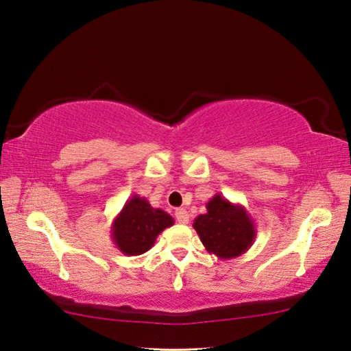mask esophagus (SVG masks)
Wrapping results in <instances>:
<instances>
[{
    "instance_id": "esophagus-1",
    "label": "esophagus",
    "mask_w": 351,
    "mask_h": 351,
    "mask_svg": "<svg viewBox=\"0 0 351 351\" xmlns=\"http://www.w3.org/2000/svg\"><path fill=\"white\" fill-rule=\"evenodd\" d=\"M175 217H176V221L180 222V223H189V221H190V217H189V213L185 211V210H182V208H178L176 211H175Z\"/></svg>"
}]
</instances>
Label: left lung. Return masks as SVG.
Instances as JSON below:
<instances>
[{
	"label": "left lung",
	"instance_id": "1",
	"mask_svg": "<svg viewBox=\"0 0 351 351\" xmlns=\"http://www.w3.org/2000/svg\"><path fill=\"white\" fill-rule=\"evenodd\" d=\"M207 213L199 215L193 228L210 254L230 260L248 251L257 236L256 223L243 205L232 204L221 193L207 202Z\"/></svg>",
	"mask_w": 351,
	"mask_h": 351
}]
</instances>
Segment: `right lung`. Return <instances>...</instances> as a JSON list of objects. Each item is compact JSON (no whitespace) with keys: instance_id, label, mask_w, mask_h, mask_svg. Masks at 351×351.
Segmentation results:
<instances>
[{"instance_id":"1","label":"right lung","mask_w":351,"mask_h":351,"mask_svg":"<svg viewBox=\"0 0 351 351\" xmlns=\"http://www.w3.org/2000/svg\"><path fill=\"white\" fill-rule=\"evenodd\" d=\"M173 223L169 213L154 208L146 197L134 195L112 221L111 239L125 256H141L155 245L158 234Z\"/></svg>"}]
</instances>
